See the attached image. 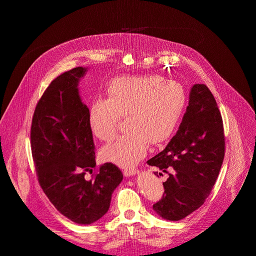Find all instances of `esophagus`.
Masks as SVG:
<instances>
[{
	"label": "esophagus",
	"instance_id": "34e87169",
	"mask_svg": "<svg viewBox=\"0 0 256 256\" xmlns=\"http://www.w3.org/2000/svg\"><path fill=\"white\" fill-rule=\"evenodd\" d=\"M124 175L128 177V176H133V175H136V174L138 172V168H128V170H124Z\"/></svg>",
	"mask_w": 256,
	"mask_h": 256
}]
</instances>
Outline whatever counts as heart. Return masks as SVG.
Returning <instances> with one entry per match:
<instances>
[{"label":"heart","instance_id":"heart-1","mask_svg":"<svg viewBox=\"0 0 256 256\" xmlns=\"http://www.w3.org/2000/svg\"><path fill=\"white\" fill-rule=\"evenodd\" d=\"M106 98H96L88 110V126L94 138L108 142L114 138L122 116L128 131L102 148L101 156L122 167L142 158L148 144L167 142L178 128L187 96L176 81L160 76L118 77L108 84Z\"/></svg>","mask_w":256,"mask_h":256}]
</instances>
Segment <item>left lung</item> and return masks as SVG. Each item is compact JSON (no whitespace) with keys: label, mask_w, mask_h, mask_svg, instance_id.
Listing matches in <instances>:
<instances>
[{"label":"left lung","mask_w":256,"mask_h":256,"mask_svg":"<svg viewBox=\"0 0 256 256\" xmlns=\"http://www.w3.org/2000/svg\"><path fill=\"white\" fill-rule=\"evenodd\" d=\"M224 153V122L214 96L206 84H194L176 135L148 160L170 176L162 182L164 194L153 204L154 210L170 221L197 210L214 186Z\"/></svg>","instance_id":"obj_1"}]
</instances>
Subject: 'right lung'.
Here are the masks:
<instances>
[{
	"label": "right lung",
	"mask_w": 256,
	"mask_h": 256,
	"mask_svg": "<svg viewBox=\"0 0 256 256\" xmlns=\"http://www.w3.org/2000/svg\"><path fill=\"white\" fill-rule=\"evenodd\" d=\"M77 67L54 79L38 100L30 126L32 160L42 192L55 208L79 224L104 216L123 174L112 162L96 165L88 106L81 102ZM94 170L95 172L92 174ZM92 174L90 181L84 176Z\"/></svg>",
	"instance_id": "obj_1"
}]
</instances>
